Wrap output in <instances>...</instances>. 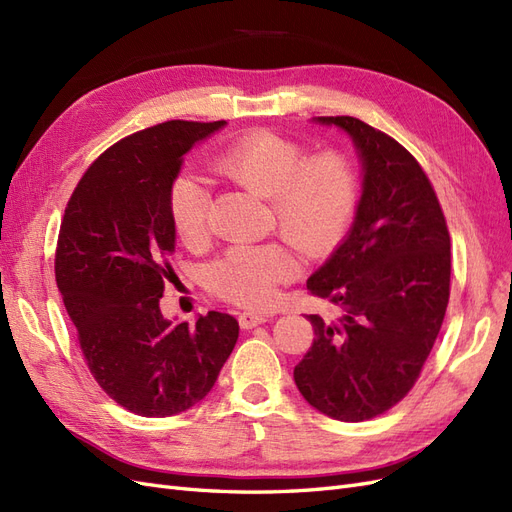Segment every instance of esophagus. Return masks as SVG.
Returning a JSON list of instances; mask_svg holds the SVG:
<instances>
[{"instance_id": "1", "label": "esophagus", "mask_w": 512, "mask_h": 512, "mask_svg": "<svg viewBox=\"0 0 512 512\" xmlns=\"http://www.w3.org/2000/svg\"><path fill=\"white\" fill-rule=\"evenodd\" d=\"M267 316L260 314V312H241L239 314V324L241 329H254L258 324H265Z\"/></svg>"}]
</instances>
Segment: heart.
<instances>
[{
    "instance_id": "heart-1",
    "label": "heart",
    "mask_w": 512,
    "mask_h": 512,
    "mask_svg": "<svg viewBox=\"0 0 512 512\" xmlns=\"http://www.w3.org/2000/svg\"><path fill=\"white\" fill-rule=\"evenodd\" d=\"M213 168L260 196H269L271 218L284 239L307 258L329 254L344 239L359 203V177L337 149L305 156L301 143L273 130H252L213 153ZM211 188L183 170L168 188V211L179 239L200 247L209 232ZM301 271L282 241L239 243L213 262L207 288L243 307L269 303L277 288Z\"/></svg>"
}]
</instances>
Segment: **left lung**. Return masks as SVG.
<instances>
[{
    "instance_id": "left-lung-1",
    "label": "left lung",
    "mask_w": 512,
    "mask_h": 512,
    "mask_svg": "<svg viewBox=\"0 0 512 512\" xmlns=\"http://www.w3.org/2000/svg\"><path fill=\"white\" fill-rule=\"evenodd\" d=\"M352 136L363 162L354 224L307 290L342 309L309 314L314 342L294 367L309 406L359 423L404 399L440 333L451 294V235L412 153L356 117H316Z\"/></svg>"
}]
</instances>
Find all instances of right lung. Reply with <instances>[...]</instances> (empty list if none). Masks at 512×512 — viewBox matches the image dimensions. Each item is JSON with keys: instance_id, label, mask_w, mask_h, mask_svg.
<instances>
[{"instance_id": "right-lung-1", "label": "right lung", "mask_w": 512, "mask_h": 512, "mask_svg": "<svg viewBox=\"0 0 512 512\" xmlns=\"http://www.w3.org/2000/svg\"><path fill=\"white\" fill-rule=\"evenodd\" d=\"M226 121H164L108 147L68 200L55 280L100 389L138 416L198 404L239 337L230 314L173 324L160 312L175 271L168 188L183 153Z\"/></svg>"}]
</instances>
